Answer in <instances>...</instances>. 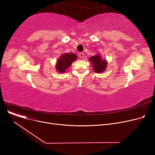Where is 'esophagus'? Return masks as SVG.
<instances>
[{
  "mask_svg": "<svg viewBox=\"0 0 155 155\" xmlns=\"http://www.w3.org/2000/svg\"><path fill=\"white\" fill-rule=\"evenodd\" d=\"M79 56L81 58H84V53H79Z\"/></svg>",
  "mask_w": 155,
  "mask_h": 155,
  "instance_id": "esophagus-1",
  "label": "esophagus"
}]
</instances>
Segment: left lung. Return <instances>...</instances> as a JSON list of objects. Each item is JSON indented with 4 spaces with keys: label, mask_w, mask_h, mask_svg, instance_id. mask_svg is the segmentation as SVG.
<instances>
[{
    "label": "left lung",
    "mask_w": 155,
    "mask_h": 155,
    "mask_svg": "<svg viewBox=\"0 0 155 155\" xmlns=\"http://www.w3.org/2000/svg\"><path fill=\"white\" fill-rule=\"evenodd\" d=\"M89 60L91 61V64L93 65V69L95 72L102 73L106 69L107 61L106 60L102 59L100 54L91 56Z\"/></svg>",
    "instance_id": "left-lung-1"
}]
</instances>
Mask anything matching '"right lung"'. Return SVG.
<instances>
[{
	"label": "right lung",
	"instance_id": "1",
	"mask_svg": "<svg viewBox=\"0 0 155 155\" xmlns=\"http://www.w3.org/2000/svg\"><path fill=\"white\" fill-rule=\"evenodd\" d=\"M77 59V56L74 53H65L62 54L57 60L56 64V69L57 71L63 73Z\"/></svg>",
	"mask_w": 155,
	"mask_h": 155
}]
</instances>
